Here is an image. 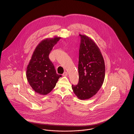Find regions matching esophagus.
<instances>
[{
    "instance_id": "34e87169",
    "label": "esophagus",
    "mask_w": 134,
    "mask_h": 134,
    "mask_svg": "<svg viewBox=\"0 0 134 134\" xmlns=\"http://www.w3.org/2000/svg\"><path fill=\"white\" fill-rule=\"evenodd\" d=\"M62 75H63V76H66L68 75V72H64L63 73V74H62Z\"/></svg>"
}]
</instances>
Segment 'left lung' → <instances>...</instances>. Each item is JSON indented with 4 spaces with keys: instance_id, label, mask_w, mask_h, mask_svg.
<instances>
[{
    "instance_id": "8db88e82",
    "label": "left lung",
    "mask_w": 134,
    "mask_h": 134,
    "mask_svg": "<svg viewBox=\"0 0 134 134\" xmlns=\"http://www.w3.org/2000/svg\"><path fill=\"white\" fill-rule=\"evenodd\" d=\"M79 36V81L76 85H72V88L78 98L86 99L94 96L102 87L105 66L101 52L94 42L86 36Z\"/></svg>"
}]
</instances>
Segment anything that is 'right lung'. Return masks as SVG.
Here are the masks:
<instances>
[{"label": "right lung", "instance_id": "right-lung-1", "mask_svg": "<svg viewBox=\"0 0 134 134\" xmlns=\"http://www.w3.org/2000/svg\"><path fill=\"white\" fill-rule=\"evenodd\" d=\"M60 38H46L36 48L27 68V80L34 90L38 94L46 95L56 86L60 77L56 73L49 55Z\"/></svg>", "mask_w": 134, "mask_h": 134}]
</instances>
